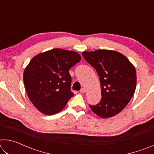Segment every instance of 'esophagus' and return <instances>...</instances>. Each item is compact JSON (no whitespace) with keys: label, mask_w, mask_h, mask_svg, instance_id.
<instances>
[{"label":"esophagus","mask_w":154,"mask_h":154,"mask_svg":"<svg viewBox=\"0 0 154 154\" xmlns=\"http://www.w3.org/2000/svg\"><path fill=\"white\" fill-rule=\"evenodd\" d=\"M85 92H86V90H85V88H82V89H81V90H80L81 93H85Z\"/></svg>","instance_id":"1"}]
</instances>
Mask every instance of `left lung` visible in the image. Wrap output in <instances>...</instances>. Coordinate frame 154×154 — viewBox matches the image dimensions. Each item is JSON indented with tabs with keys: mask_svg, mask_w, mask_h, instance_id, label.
Returning <instances> with one entry per match:
<instances>
[{
	"mask_svg": "<svg viewBox=\"0 0 154 154\" xmlns=\"http://www.w3.org/2000/svg\"><path fill=\"white\" fill-rule=\"evenodd\" d=\"M82 56L100 77L102 98L100 103L90 107L100 118L115 116L134 95L137 85L134 66L123 54L112 50L83 51Z\"/></svg>",
	"mask_w": 154,
	"mask_h": 154,
	"instance_id": "left-lung-1",
	"label": "left lung"
}]
</instances>
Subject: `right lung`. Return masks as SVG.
Masks as SVG:
<instances>
[{
  "label": "right lung",
  "instance_id": "add662e5",
  "mask_svg": "<svg viewBox=\"0 0 154 154\" xmlns=\"http://www.w3.org/2000/svg\"><path fill=\"white\" fill-rule=\"evenodd\" d=\"M81 59L77 52L56 48L31 60L24 70V83L30 100L41 113H58L73 96L69 70Z\"/></svg>",
  "mask_w": 154,
  "mask_h": 154
}]
</instances>
